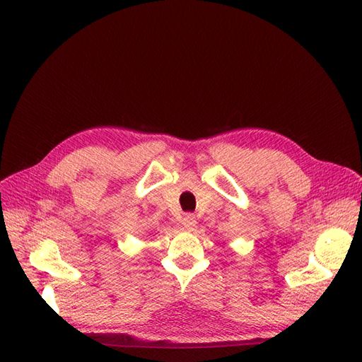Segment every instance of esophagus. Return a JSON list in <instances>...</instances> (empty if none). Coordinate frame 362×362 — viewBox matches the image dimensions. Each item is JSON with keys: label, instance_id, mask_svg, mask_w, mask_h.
I'll return each mask as SVG.
<instances>
[{"label": "esophagus", "instance_id": "34e87169", "mask_svg": "<svg viewBox=\"0 0 362 362\" xmlns=\"http://www.w3.org/2000/svg\"><path fill=\"white\" fill-rule=\"evenodd\" d=\"M182 224H183V227L187 230H192L194 227H195V224H197V221H195V216L194 215H191V214H187L182 218Z\"/></svg>", "mask_w": 362, "mask_h": 362}]
</instances>
